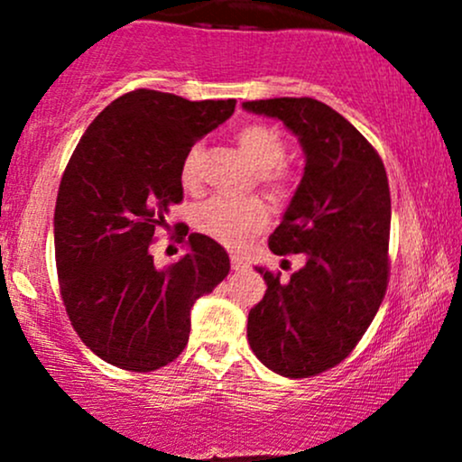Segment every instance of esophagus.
<instances>
[{
    "label": "esophagus",
    "instance_id": "34e87169",
    "mask_svg": "<svg viewBox=\"0 0 462 462\" xmlns=\"http://www.w3.org/2000/svg\"><path fill=\"white\" fill-rule=\"evenodd\" d=\"M230 261H232V269H235V272H247V269H249V263L243 256H236V254H235Z\"/></svg>",
    "mask_w": 462,
    "mask_h": 462
}]
</instances>
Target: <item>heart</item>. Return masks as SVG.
I'll use <instances>...</instances> for the list:
<instances>
[{"instance_id": "b5f03b06", "label": "heart", "mask_w": 462, "mask_h": 462, "mask_svg": "<svg viewBox=\"0 0 462 462\" xmlns=\"http://www.w3.org/2000/svg\"><path fill=\"white\" fill-rule=\"evenodd\" d=\"M236 143L243 153L258 169V180L273 195H286L293 189V173L282 164L286 143L278 130L264 124H247L236 132ZM201 145H193L180 167V180L184 189L198 190L201 182ZM193 224L201 235L215 238L221 245L238 249L249 238L261 235L269 226V208L261 198H210L195 208Z\"/></svg>"}]
</instances>
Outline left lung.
<instances>
[{"label":"left lung","mask_w":462,"mask_h":462,"mask_svg":"<svg viewBox=\"0 0 462 462\" xmlns=\"http://www.w3.org/2000/svg\"><path fill=\"white\" fill-rule=\"evenodd\" d=\"M300 139L304 176L282 224L269 236L278 256L304 254V267L267 282L249 310L247 341L284 378H310L346 360L367 332L389 284L391 195L383 158L337 110L312 97L245 102Z\"/></svg>","instance_id":"8db88e82"}]
</instances>
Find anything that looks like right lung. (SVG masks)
I'll list each match as a JSON object with an SVG mask.
<instances>
[{
    "label": "right lung",
    "instance_id": "obj_1",
    "mask_svg": "<svg viewBox=\"0 0 462 462\" xmlns=\"http://www.w3.org/2000/svg\"><path fill=\"white\" fill-rule=\"evenodd\" d=\"M235 106L136 88L95 116L62 173L54 213L60 295L84 346L115 367L145 374L176 360L189 343L190 306L230 272L226 249L198 232H184L189 252L164 269L150 245L182 201L187 152Z\"/></svg>",
    "mask_w": 462,
    "mask_h": 462
}]
</instances>
